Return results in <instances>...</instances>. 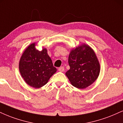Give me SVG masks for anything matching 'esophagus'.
<instances>
[{"label": "esophagus", "mask_w": 123, "mask_h": 123, "mask_svg": "<svg viewBox=\"0 0 123 123\" xmlns=\"http://www.w3.org/2000/svg\"><path fill=\"white\" fill-rule=\"evenodd\" d=\"M64 70H65V69H64V67H63V66H61V67L58 68V70L61 72H63V71H64Z\"/></svg>", "instance_id": "obj_1"}]
</instances>
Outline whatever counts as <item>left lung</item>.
Listing matches in <instances>:
<instances>
[{"label": "left lung", "mask_w": 123, "mask_h": 123, "mask_svg": "<svg viewBox=\"0 0 123 123\" xmlns=\"http://www.w3.org/2000/svg\"><path fill=\"white\" fill-rule=\"evenodd\" d=\"M68 62L70 69L66 72V76L76 88H86L98 77L100 64L94 51L88 45H82L72 50Z\"/></svg>", "instance_id": "obj_1"}]
</instances>
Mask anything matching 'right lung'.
Instances as JSON below:
<instances>
[{"label":"right lung","instance_id":"right-lung-1","mask_svg":"<svg viewBox=\"0 0 123 123\" xmlns=\"http://www.w3.org/2000/svg\"><path fill=\"white\" fill-rule=\"evenodd\" d=\"M20 74L31 86L39 88L45 85L57 71L46 49L37 50L35 43L25 50L19 64Z\"/></svg>","mask_w":123,"mask_h":123}]
</instances>
